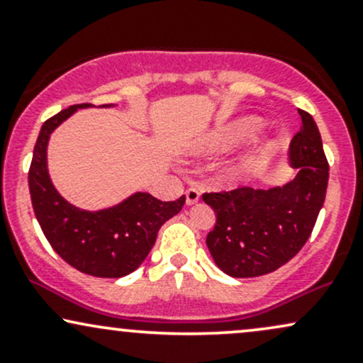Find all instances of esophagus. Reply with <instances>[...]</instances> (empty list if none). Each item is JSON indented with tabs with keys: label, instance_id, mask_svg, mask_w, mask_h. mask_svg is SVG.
<instances>
[{
	"label": "esophagus",
	"instance_id": "34e87169",
	"mask_svg": "<svg viewBox=\"0 0 363 363\" xmlns=\"http://www.w3.org/2000/svg\"><path fill=\"white\" fill-rule=\"evenodd\" d=\"M199 198H201V193H199V189H196V187H189V189L186 191L187 205H194V203L199 201Z\"/></svg>",
	"mask_w": 363,
	"mask_h": 363
}]
</instances>
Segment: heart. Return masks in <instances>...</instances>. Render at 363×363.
I'll use <instances>...</instances> for the list:
<instances>
[{"label":"heart","instance_id":"heart-1","mask_svg":"<svg viewBox=\"0 0 363 363\" xmlns=\"http://www.w3.org/2000/svg\"><path fill=\"white\" fill-rule=\"evenodd\" d=\"M227 140H228V135H227V133H222V135H220L218 138H216V145H218V143H225V141H227ZM237 174H239V170H237V169H232L230 172H228V177H230V179H235V177H237Z\"/></svg>","mask_w":363,"mask_h":363}]
</instances>
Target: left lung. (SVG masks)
<instances>
[{"label": "left lung", "instance_id": "8db88e82", "mask_svg": "<svg viewBox=\"0 0 363 363\" xmlns=\"http://www.w3.org/2000/svg\"><path fill=\"white\" fill-rule=\"evenodd\" d=\"M301 131L290 143V162L297 169L294 181L272 189L235 187L205 193L216 223L206 245L223 273L234 278L268 274L286 264L314 228L324 205L329 164L312 116L298 111Z\"/></svg>", "mask_w": 363, "mask_h": 363}]
</instances>
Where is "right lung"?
<instances>
[{
	"label": "right lung",
	"instance_id": "obj_1",
	"mask_svg": "<svg viewBox=\"0 0 363 363\" xmlns=\"http://www.w3.org/2000/svg\"><path fill=\"white\" fill-rule=\"evenodd\" d=\"M90 106L77 104L43 124L28 169V189L37 222L62 259L90 277L121 278L145 261L160 227L182 210L186 196L160 201L148 193H136L101 211L78 210L62 199L48 174L49 135L74 111Z\"/></svg>",
	"mask_w": 363,
	"mask_h": 363
}]
</instances>
